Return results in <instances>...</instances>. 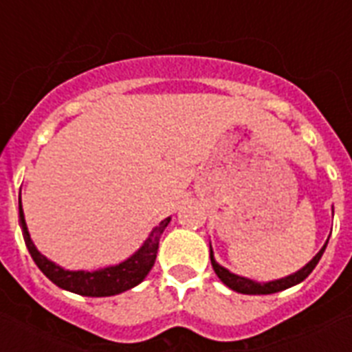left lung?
<instances>
[{
    "label": "left lung",
    "mask_w": 352,
    "mask_h": 352,
    "mask_svg": "<svg viewBox=\"0 0 352 352\" xmlns=\"http://www.w3.org/2000/svg\"><path fill=\"white\" fill-rule=\"evenodd\" d=\"M325 246L320 252H318L316 256L312 257L311 261L307 263L305 267L300 268L298 272L290 274L287 278L281 279H274V281H267V283H257L254 279L243 278V276H237V274H232L230 270H226L225 267H221L219 263L214 259V252H212V246H210V259H212V267H214L215 274H217V278L223 281V283L228 287V289L235 290V292H241V294H250V296H257V294H274V292H279V290L290 289V287H294V285L301 283L303 279L309 276V274L314 270V267L318 265V261L322 259L323 252H325Z\"/></svg>",
    "instance_id": "8db88e82"
}]
</instances>
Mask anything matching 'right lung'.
<instances>
[{
  "mask_svg": "<svg viewBox=\"0 0 352 352\" xmlns=\"http://www.w3.org/2000/svg\"><path fill=\"white\" fill-rule=\"evenodd\" d=\"M170 221L171 217H166L164 221H160L159 226H155L148 239L144 241V245L131 257H127L126 261L113 265V267L100 268V270H93V272H87V270H65V268L52 263L51 259H47L43 254L38 252V248L30 239L29 230H27L23 208H21V197H19V226H21V232H23L27 250H29L30 257L38 265V268L60 289L80 296H89V298H106V296L120 294L124 290L133 289L140 281H144V278L148 276L151 267L155 265L160 235H162Z\"/></svg>",
  "mask_w": 352,
  "mask_h": 352,
  "instance_id": "1",
  "label": "right lung"
}]
</instances>
